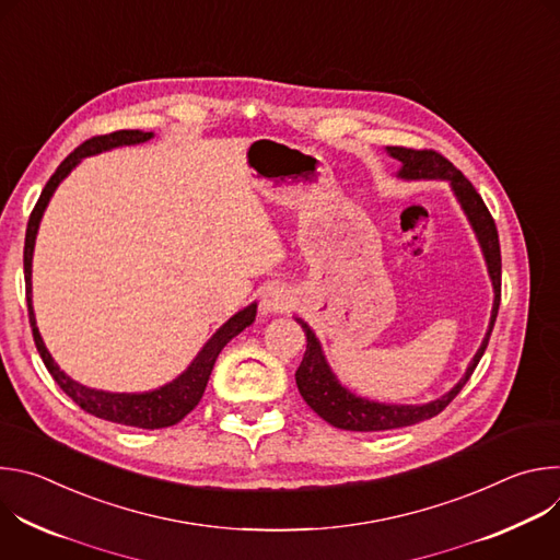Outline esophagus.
Returning a JSON list of instances; mask_svg holds the SVG:
<instances>
[{
    "label": "esophagus",
    "instance_id": "1",
    "mask_svg": "<svg viewBox=\"0 0 560 560\" xmlns=\"http://www.w3.org/2000/svg\"><path fill=\"white\" fill-rule=\"evenodd\" d=\"M292 303V296L285 288L270 285L261 296V310L264 312H285Z\"/></svg>",
    "mask_w": 560,
    "mask_h": 560
}]
</instances>
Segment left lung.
Segmentation results:
<instances>
[{
    "label": "left lung",
    "mask_w": 560,
    "mask_h": 560,
    "mask_svg": "<svg viewBox=\"0 0 560 560\" xmlns=\"http://www.w3.org/2000/svg\"><path fill=\"white\" fill-rule=\"evenodd\" d=\"M387 154L401 162V171H398V177L401 179L450 182L463 212L467 214V219L476 232L478 244H481V250H483V257L488 264V272H490L492 285H494V305H492L488 335H486L481 348H478V352L474 354V359L469 361L463 378L447 394L436 398V401H430L423 406L376 404V401H368V398L352 394L348 387H343L339 383V378L330 370L326 354L322 350V343H318V339L314 337L310 326L303 322V318H296V324H301L305 339H307L303 361L294 374L296 387L303 396V401L330 425H335L339 430H350V432H381V430L408 428V425L428 421V419L436 417L439 412H443L452 404V398L469 381L478 361H481V357L488 348L494 322H497L499 305H501V244H499L497 223H494L488 206L483 203L481 195H478L476 188L463 177V173L436 150H415V148H404V145H387Z\"/></svg>",
    "instance_id": "8db88e82"
}]
</instances>
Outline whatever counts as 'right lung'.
<instances>
[{
    "instance_id": "1",
    "label": "right lung",
    "mask_w": 560,
    "mask_h": 560,
    "mask_svg": "<svg viewBox=\"0 0 560 560\" xmlns=\"http://www.w3.org/2000/svg\"><path fill=\"white\" fill-rule=\"evenodd\" d=\"M152 139V132H141V130H117L110 135H100L93 137L89 141H84L79 148H74L63 162L59 164V168L55 171V175L48 179V184L44 186L31 219H28V228H26V244H24V279H26V301H28V322L33 328V339L37 346V352L46 365V370L50 372V376L57 381V385L72 398V401L82 408L84 412L110 421V423H121V425H130V428H141V430H159V428H171L175 423H179L186 415H190L197 404L201 401L203 389L208 385L210 372L214 368V361L219 357V352L225 348V343L230 339H234L238 332H244L257 316V303H250L248 307L238 310L234 316H230L228 322L210 337V341L201 348V352L195 357V361L188 365L186 372H182L175 381L150 389V392H141V394H126V392H104V389H93L86 387L82 383L72 381L66 372L59 370V365L52 361L50 352L46 350L42 335L37 330V322H35V312H33V283H31V275H33V250H35V236L39 230V221L42 214L55 192V188L66 179V175L82 162L84 156L110 150V148H119V145H135V143H143Z\"/></svg>"
}]
</instances>
